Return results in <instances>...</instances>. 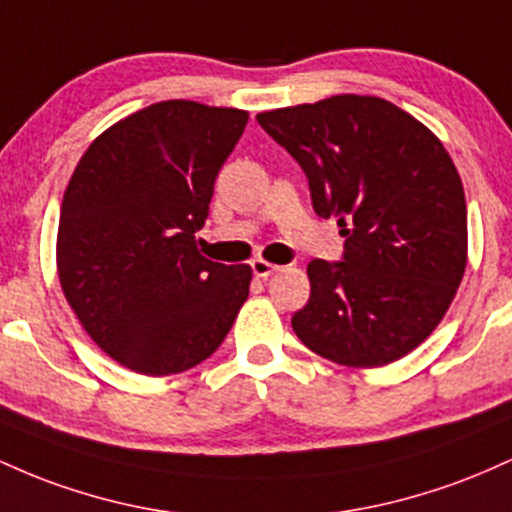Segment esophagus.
<instances>
[{
	"label": "esophagus",
	"mask_w": 512,
	"mask_h": 512,
	"mask_svg": "<svg viewBox=\"0 0 512 512\" xmlns=\"http://www.w3.org/2000/svg\"><path fill=\"white\" fill-rule=\"evenodd\" d=\"M251 268H254L256 278H268V275H273L275 271H278V266L271 261H266V258H254V261H251Z\"/></svg>",
	"instance_id": "obj_1"
}]
</instances>
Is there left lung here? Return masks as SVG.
Listing matches in <instances>:
<instances>
[{
	"label": "left lung",
	"mask_w": 512,
	"mask_h": 512,
	"mask_svg": "<svg viewBox=\"0 0 512 512\" xmlns=\"http://www.w3.org/2000/svg\"><path fill=\"white\" fill-rule=\"evenodd\" d=\"M309 179L312 205L346 237L341 263L307 266L297 338L331 363H394L435 331L467 268V200L452 157L380 96L338 94L256 116Z\"/></svg>",
	"instance_id": "8db88e82"
}]
</instances>
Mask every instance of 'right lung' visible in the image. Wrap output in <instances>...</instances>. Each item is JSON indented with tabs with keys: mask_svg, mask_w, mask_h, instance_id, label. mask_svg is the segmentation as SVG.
Masks as SVG:
<instances>
[{
	"mask_svg": "<svg viewBox=\"0 0 512 512\" xmlns=\"http://www.w3.org/2000/svg\"><path fill=\"white\" fill-rule=\"evenodd\" d=\"M249 113L159 101L103 130L60 208L57 278L91 341L149 377L210 358L249 297L251 266L198 251L212 188Z\"/></svg>",
	"mask_w": 512,
	"mask_h": 512,
	"instance_id": "add662e5",
	"label": "right lung"
}]
</instances>
